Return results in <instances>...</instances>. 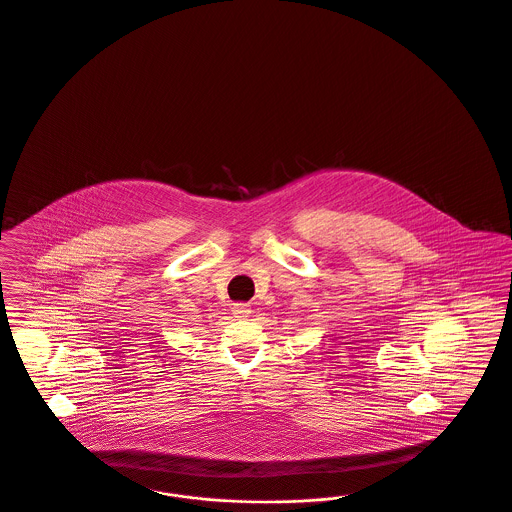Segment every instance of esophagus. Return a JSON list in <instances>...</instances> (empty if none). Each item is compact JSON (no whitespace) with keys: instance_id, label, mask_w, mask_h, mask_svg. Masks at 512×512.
Masks as SVG:
<instances>
[{"instance_id":"obj_1","label":"esophagus","mask_w":512,"mask_h":512,"mask_svg":"<svg viewBox=\"0 0 512 512\" xmlns=\"http://www.w3.org/2000/svg\"><path fill=\"white\" fill-rule=\"evenodd\" d=\"M232 312L236 318L244 319L251 314V306L249 304H234Z\"/></svg>"}]
</instances>
